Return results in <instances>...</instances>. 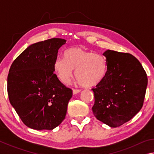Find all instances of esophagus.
<instances>
[{"label": "esophagus", "instance_id": "esophagus-1", "mask_svg": "<svg viewBox=\"0 0 154 154\" xmlns=\"http://www.w3.org/2000/svg\"><path fill=\"white\" fill-rule=\"evenodd\" d=\"M80 92H81V90H79V89H73V90H72V94H76L79 93Z\"/></svg>", "mask_w": 154, "mask_h": 154}]
</instances>
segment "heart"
<instances>
[{
	"label": "heart",
	"instance_id": "1",
	"mask_svg": "<svg viewBox=\"0 0 154 154\" xmlns=\"http://www.w3.org/2000/svg\"><path fill=\"white\" fill-rule=\"evenodd\" d=\"M64 58H57L54 70L63 83L69 82L73 75L83 87H93L103 80L106 72V62L102 56L80 48H72L65 51Z\"/></svg>",
	"mask_w": 154,
	"mask_h": 154
}]
</instances>
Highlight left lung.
Listing matches in <instances>:
<instances>
[{"mask_svg":"<svg viewBox=\"0 0 154 154\" xmlns=\"http://www.w3.org/2000/svg\"><path fill=\"white\" fill-rule=\"evenodd\" d=\"M107 71L92 88V111L97 119L110 127L120 126L141 109L147 85V74L140 62L128 53L106 50Z\"/></svg>","mask_w":154,"mask_h":154,"instance_id":"left-lung-1","label":"left lung"}]
</instances>
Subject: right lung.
Here are the masks:
<instances>
[{
  "instance_id": "1",
  "label": "right lung",
  "mask_w": 154,
  "mask_h": 154,
  "mask_svg": "<svg viewBox=\"0 0 154 154\" xmlns=\"http://www.w3.org/2000/svg\"><path fill=\"white\" fill-rule=\"evenodd\" d=\"M65 39L53 38L30 45L10 67V103L26 126L53 130L64 120L72 91L54 73V64Z\"/></svg>"
}]
</instances>
